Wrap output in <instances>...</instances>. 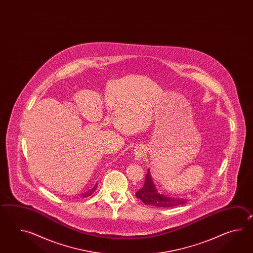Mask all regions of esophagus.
Masks as SVG:
<instances>
[{
	"label": "esophagus",
	"instance_id": "34e87169",
	"mask_svg": "<svg viewBox=\"0 0 253 253\" xmlns=\"http://www.w3.org/2000/svg\"><path fill=\"white\" fill-rule=\"evenodd\" d=\"M143 154H144L143 148H141V147L136 148L135 151H134V157H135V159L136 160H140L142 158V156H143Z\"/></svg>",
	"mask_w": 253,
	"mask_h": 253
}]
</instances>
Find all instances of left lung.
Segmentation results:
<instances>
[{
  "label": "left lung",
  "mask_w": 253,
  "mask_h": 253,
  "mask_svg": "<svg viewBox=\"0 0 253 253\" xmlns=\"http://www.w3.org/2000/svg\"><path fill=\"white\" fill-rule=\"evenodd\" d=\"M135 196L146 205H152L155 207H163V208L183 205L188 201L183 198L170 197L167 195L159 194L152 180L149 169L147 170V173L145 175L144 186L140 189L137 193H135Z\"/></svg>",
  "instance_id": "left-lung-1"
}]
</instances>
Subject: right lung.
<instances>
[{"label":"right lung","mask_w":253,"mask_h":253,"mask_svg":"<svg viewBox=\"0 0 253 253\" xmlns=\"http://www.w3.org/2000/svg\"><path fill=\"white\" fill-rule=\"evenodd\" d=\"M97 183H96V184H95V186H94V187H93V188H92L91 190L87 191V192H86V193H85V194H81V197H84V198H85V197H87V196H90V195H91V194H93V193H94V192H95L96 190H97Z\"/></svg>","instance_id":"1"}]
</instances>
